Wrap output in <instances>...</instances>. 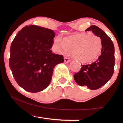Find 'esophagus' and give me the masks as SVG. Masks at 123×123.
<instances>
[{"label": "esophagus", "instance_id": "esophagus-1", "mask_svg": "<svg viewBox=\"0 0 123 123\" xmlns=\"http://www.w3.org/2000/svg\"><path fill=\"white\" fill-rule=\"evenodd\" d=\"M70 62V59L68 58H64V62L65 63H68Z\"/></svg>", "mask_w": 123, "mask_h": 123}]
</instances>
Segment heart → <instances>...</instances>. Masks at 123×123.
Instances as JSON below:
<instances>
[{
    "instance_id": "obj_1",
    "label": "heart",
    "mask_w": 123,
    "mask_h": 123,
    "mask_svg": "<svg viewBox=\"0 0 123 123\" xmlns=\"http://www.w3.org/2000/svg\"><path fill=\"white\" fill-rule=\"evenodd\" d=\"M102 48L100 37L90 33L71 35L63 40L58 36L53 43V49L57 53L64 54L70 51L74 58L83 63H90L97 59Z\"/></svg>"
}]
</instances>
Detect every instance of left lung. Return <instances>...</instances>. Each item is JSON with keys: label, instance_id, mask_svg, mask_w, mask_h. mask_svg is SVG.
<instances>
[{"label": "left lung", "instance_id": "8db88e82", "mask_svg": "<svg viewBox=\"0 0 123 123\" xmlns=\"http://www.w3.org/2000/svg\"><path fill=\"white\" fill-rule=\"evenodd\" d=\"M86 31H92L101 39V55L94 63L90 65H81V69L74 74L73 77L78 85L86 86L90 90H95L105 85L113 75L114 46L109 37L98 27L91 26Z\"/></svg>", "mask_w": 123, "mask_h": 123}]
</instances>
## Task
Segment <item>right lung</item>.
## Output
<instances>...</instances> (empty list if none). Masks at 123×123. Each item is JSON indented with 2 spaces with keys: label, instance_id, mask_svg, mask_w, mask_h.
Segmentation results:
<instances>
[{
  "label": "right lung",
  "instance_id": "obj_1",
  "mask_svg": "<svg viewBox=\"0 0 123 123\" xmlns=\"http://www.w3.org/2000/svg\"><path fill=\"white\" fill-rule=\"evenodd\" d=\"M55 36L52 30L30 25L20 30L12 43L10 69L18 85L27 91L36 93L47 88L54 67L64 61L50 50Z\"/></svg>",
  "mask_w": 123,
  "mask_h": 123
}]
</instances>
